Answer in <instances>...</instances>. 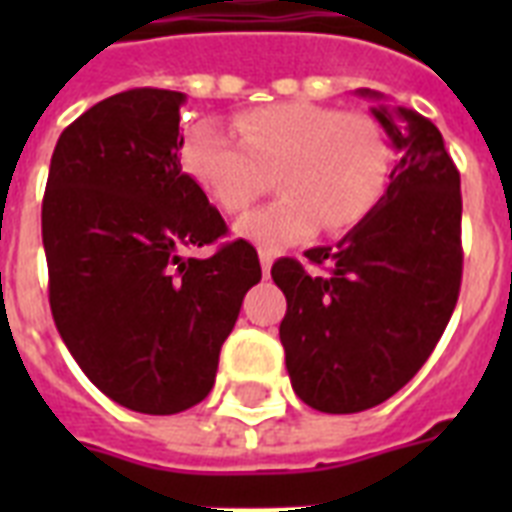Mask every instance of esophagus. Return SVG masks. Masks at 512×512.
<instances>
[{
  "label": "esophagus",
  "instance_id": "esophagus-1",
  "mask_svg": "<svg viewBox=\"0 0 512 512\" xmlns=\"http://www.w3.org/2000/svg\"><path fill=\"white\" fill-rule=\"evenodd\" d=\"M260 265H263V276H271V265H273L271 249H260Z\"/></svg>",
  "mask_w": 512,
  "mask_h": 512
}]
</instances>
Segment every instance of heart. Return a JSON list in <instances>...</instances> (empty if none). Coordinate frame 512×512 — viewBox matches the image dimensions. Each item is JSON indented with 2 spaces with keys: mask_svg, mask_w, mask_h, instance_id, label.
Returning a JSON list of instances; mask_svg holds the SVG:
<instances>
[{
  "mask_svg": "<svg viewBox=\"0 0 512 512\" xmlns=\"http://www.w3.org/2000/svg\"><path fill=\"white\" fill-rule=\"evenodd\" d=\"M233 130L239 140L212 119L191 124L180 164L225 215L244 212L273 177L279 199L236 223L241 239L271 252L300 244L319 228H356L388 188V135L366 111L289 100L241 111Z\"/></svg>",
  "mask_w": 512,
  "mask_h": 512,
  "instance_id": "1",
  "label": "heart"
}]
</instances>
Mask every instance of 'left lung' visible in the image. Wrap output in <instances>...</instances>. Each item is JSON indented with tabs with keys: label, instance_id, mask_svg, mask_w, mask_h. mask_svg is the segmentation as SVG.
Listing matches in <instances>:
<instances>
[{
	"label": "left lung",
	"instance_id": "left-lung-1",
	"mask_svg": "<svg viewBox=\"0 0 512 512\" xmlns=\"http://www.w3.org/2000/svg\"><path fill=\"white\" fill-rule=\"evenodd\" d=\"M380 98L372 90H358ZM396 148L388 191L335 247L271 268L287 297L279 337L292 388L313 409L353 414L404 388L444 335L462 284L460 172L430 119L374 108Z\"/></svg>",
	"mask_w": 512,
	"mask_h": 512
}]
</instances>
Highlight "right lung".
I'll list each match as a JSON object with an SVG mask.
<instances>
[{"instance_id":"add662e5","label":"right lung","mask_w":512,"mask_h":512,"mask_svg":"<svg viewBox=\"0 0 512 512\" xmlns=\"http://www.w3.org/2000/svg\"><path fill=\"white\" fill-rule=\"evenodd\" d=\"M183 92L138 87L60 132L42 201L50 311L82 372L116 404L177 414L207 398L255 247L188 249L228 225L180 167Z\"/></svg>"}]
</instances>
